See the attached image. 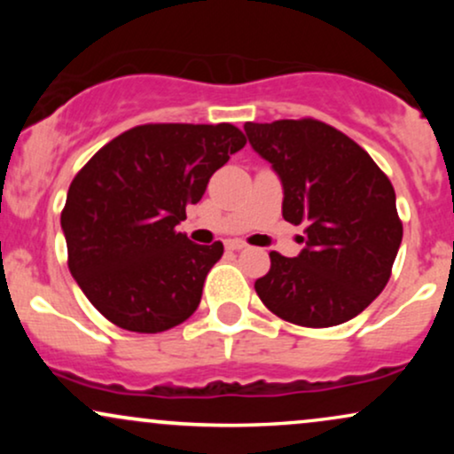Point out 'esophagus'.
<instances>
[{"instance_id":"1","label":"esophagus","mask_w":454,"mask_h":454,"mask_svg":"<svg viewBox=\"0 0 454 454\" xmlns=\"http://www.w3.org/2000/svg\"><path fill=\"white\" fill-rule=\"evenodd\" d=\"M226 247L232 249V252H241V249L247 247L243 241H239V239H232V241H226Z\"/></svg>"}]
</instances>
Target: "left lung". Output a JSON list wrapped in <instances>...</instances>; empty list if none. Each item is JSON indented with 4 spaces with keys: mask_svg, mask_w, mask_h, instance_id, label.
Returning a JSON list of instances; mask_svg holds the SVG:
<instances>
[{
    "mask_svg": "<svg viewBox=\"0 0 454 454\" xmlns=\"http://www.w3.org/2000/svg\"><path fill=\"white\" fill-rule=\"evenodd\" d=\"M245 134L279 176L284 220L307 226L299 256L270 252L269 273L256 279L260 301L299 326L352 320L388 284L403 237L388 176L316 119L245 123Z\"/></svg>",
    "mask_w": 454,
    "mask_h": 454,
    "instance_id": "left-lung-1",
    "label": "left lung"
}]
</instances>
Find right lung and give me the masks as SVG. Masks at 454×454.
Instances as JSON below:
<instances>
[{"mask_svg":"<svg viewBox=\"0 0 454 454\" xmlns=\"http://www.w3.org/2000/svg\"><path fill=\"white\" fill-rule=\"evenodd\" d=\"M243 147V132L231 123H149L113 138L82 166L61 231L72 278L106 320L161 333L194 314L223 245H196L176 226Z\"/></svg>","mask_w":454,"mask_h":454,"instance_id":"obj_1","label":"right lung"}]
</instances>
